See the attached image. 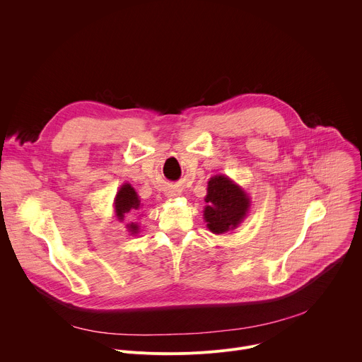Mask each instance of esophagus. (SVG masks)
Here are the masks:
<instances>
[{
  "mask_svg": "<svg viewBox=\"0 0 362 362\" xmlns=\"http://www.w3.org/2000/svg\"><path fill=\"white\" fill-rule=\"evenodd\" d=\"M166 194H168V196H169V197H175V196H177V193H176V192H175V190H169V192H168V193H166Z\"/></svg>",
  "mask_w": 362,
  "mask_h": 362,
  "instance_id": "1",
  "label": "esophagus"
}]
</instances>
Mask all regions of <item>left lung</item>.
<instances>
[{
	"label": "left lung",
	"instance_id": "1",
	"mask_svg": "<svg viewBox=\"0 0 362 362\" xmlns=\"http://www.w3.org/2000/svg\"><path fill=\"white\" fill-rule=\"evenodd\" d=\"M204 221L212 233L221 235L233 230L245 219L250 199L245 190L228 176L216 175L208 182V194L204 197Z\"/></svg>",
	"mask_w": 362,
	"mask_h": 362
}]
</instances>
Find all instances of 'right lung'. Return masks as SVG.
Wrapping results in <instances>:
<instances>
[{
    "label": "right lung",
    "instance_id": "add662e5",
    "mask_svg": "<svg viewBox=\"0 0 362 362\" xmlns=\"http://www.w3.org/2000/svg\"><path fill=\"white\" fill-rule=\"evenodd\" d=\"M140 209H141V204H140L136 190L132 187V185L124 183L119 189L116 199H115V212H116L117 219L120 222H123L126 215H129V216L136 215ZM127 229L132 235H134L139 232V225L130 222V223H127Z\"/></svg>",
    "mask_w": 362,
    "mask_h": 362
}]
</instances>
